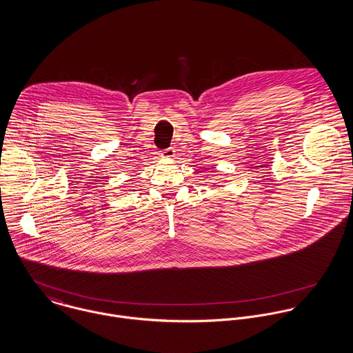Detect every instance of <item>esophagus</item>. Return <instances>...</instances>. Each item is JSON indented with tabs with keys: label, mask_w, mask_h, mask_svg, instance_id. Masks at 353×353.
<instances>
[{
	"label": "esophagus",
	"mask_w": 353,
	"mask_h": 353,
	"mask_svg": "<svg viewBox=\"0 0 353 353\" xmlns=\"http://www.w3.org/2000/svg\"><path fill=\"white\" fill-rule=\"evenodd\" d=\"M173 155H174V150H173L172 147L165 148V150H162V152H161V157H163V158H172Z\"/></svg>",
	"instance_id": "34e87169"
}]
</instances>
